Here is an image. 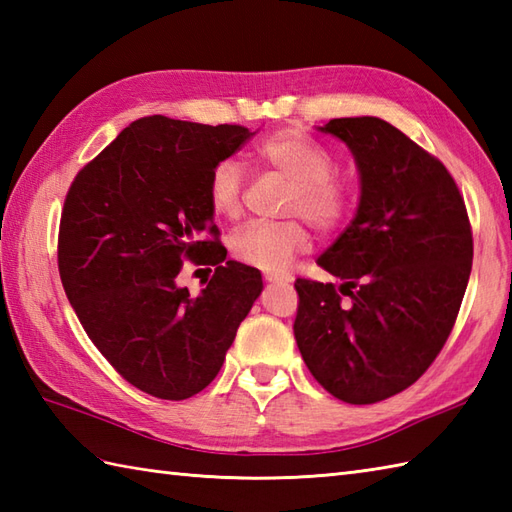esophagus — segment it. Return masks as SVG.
I'll list each match as a JSON object with an SVG mask.
<instances>
[{
	"label": "esophagus",
	"mask_w": 512,
	"mask_h": 512,
	"mask_svg": "<svg viewBox=\"0 0 512 512\" xmlns=\"http://www.w3.org/2000/svg\"><path fill=\"white\" fill-rule=\"evenodd\" d=\"M264 279L268 281V284H288V281H290V277L279 275V273H266Z\"/></svg>",
	"instance_id": "esophagus-1"
}]
</instances>
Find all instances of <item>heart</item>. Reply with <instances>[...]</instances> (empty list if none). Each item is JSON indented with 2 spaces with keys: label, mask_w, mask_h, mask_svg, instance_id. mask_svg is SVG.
<instances>
[{
  "label": "heart",
  "mask_w": 512,
  "mask_h": 512,
  "mask_svg": "<svg viewBox=\"0 0 512 512\" xmlns=\"http://www.w3.org/2000/svg\"><path fill=\"white\" fill-rule=\"evenodd\" d=\"M255 160L292 182L286 213L303 217L317 231H334L350 211V182L334 171L332 151L314 138L292 129L273 134L257 145ZM242 193L244 173L239 162L231 158L217 162L206 184L213 213L220 217L239 215ZM308 244L310 235L297 220L248 222L228 237V248L235 259L266 273H281Z\"/></svg>",
  "instance_id": "obj_1"
}]
</instances>
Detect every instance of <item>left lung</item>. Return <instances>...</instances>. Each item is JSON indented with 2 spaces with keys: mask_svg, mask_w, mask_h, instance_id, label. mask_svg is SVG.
<instances>
[{
  "mask_svg": "<svg viewBox=\"0 0 512 512\" xmlns=\"http://www.w3.org/2000/svg\"><path fill=\"white\" fill-rule=\"evenodd\" d=\"M317 129L352 151L361 198L317 259L341 286L295 281V339L334 398L372 405L416 383L447 343L471 277V224L447 167L383 118Z\"/></svg>",
  "mask_w": 512,
  "mask_h": 512,
  "instance_id": "left-lung-1",
  "label": "left lung"
}]
</instances>
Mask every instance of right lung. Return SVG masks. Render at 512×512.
Segmentation results:
<instances>
[{
    "mask_svg": "<svg viewBox=\"0 0 512 512\" xmlns=\"http://www.w3.org/2000/svg\"><path fill=\"white\" fill-rule=\"evenodd\" d=\"M255 132L147 116L74 178L59 228V275L92 343L127 383L162 400L198 394L220 372L262 295L257 268L226 259L206 184ZM216 266L191 298L181 264Z\"/></svg>",
    "mask_w": 512,
    "mask_h": 512,
    "instance_id": "add662e5",
    "label": "right lung"
}]
</instances>
